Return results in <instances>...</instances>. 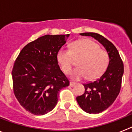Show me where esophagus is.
<instances>
[{
	"label": "esophagus",
	"mask_w": 132,
	"mask_h": 132,
	"mask_svg": "<svg viewBox=\"0 0 132 132\" xmlns=\"http://www.w3.org/2000/svg\"><path fill=\"white\" fill-rule=\"evenodd\" d=\"M76 82H70L69 83V85L71 86V87H74L75 85H76Z\"/></svg>",
	"instance_id": "obj_1"
}]
</instances>
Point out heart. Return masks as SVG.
<instances>
[{
    "label": "heart",
    "mask_w": 132,
    "mask_h": 132,
    "mask_svg": "<svg viewBox=\"0 0 132 132\" xmlns=\"http://www.w3.org/2000/svg\"><path fill=\"white\" fill-rule=\"evenodd\" d=\"M73 58L79 60L78 67L71 72V76L77 80L86 77L88 80L98 79L106 71L110 61L108 53L91 39L75 41L70 50L61 48L58 51L57 59L65 73L71 71Z\"/></svg>",
    "instance_id": "b5f03b06"
}]
</instances>
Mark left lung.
<instances>
[{
    "instance_id": "obj_1",
    "label": "left lung",
    "mask_w": 132,
    "mask_h": 132,
    "mask_svg": "<svg viewBox=\"0 0 132 132\" xmlns=\"http://www.w3.org/2000/svg\"><path fill=\"white\" fill-rule=\"evenodd\" d=\"M90 36L106 50L110 61L106 71L94 82L84 84L85 93L76 98L79 106L88 114H98L112 104L118 95L123 74V65L116 47L101 35L93 32L80 34Z\"/></svg>"
}]
</instances>
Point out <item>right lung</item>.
<instances>
[{
  "label": "right lung",
  "instance_id": "obj_1",
  "mask_svg": "<svg viewBox=\"0 0 132 132\" xmlns=\"http://www.w3.org/2000/svg\"><path fill=\"white\" fill-rule=\"evenodd\" d=\"M69 34L45 35L21 50L12 72L15 96L20 105L34 115L52 111L59 91L69 81L58 65L57 54Z\"/></svg>",
  "mask_w": 132,
  "mask_h": 132
}]
</instances>
